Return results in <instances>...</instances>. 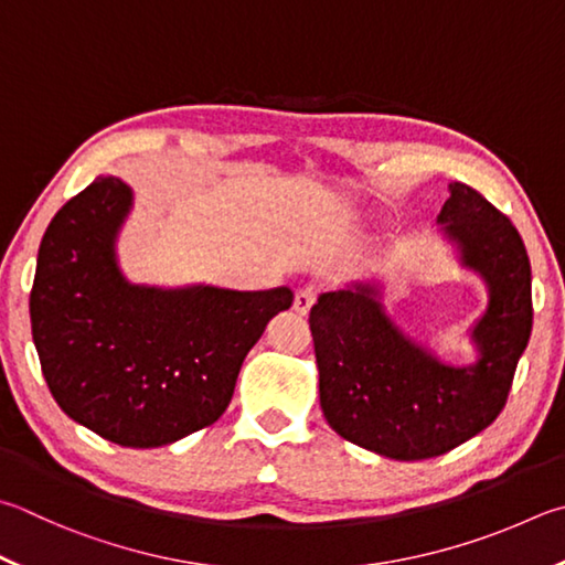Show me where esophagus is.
Masks as SVG:
<instances>
[{
	"mask_svg": "<svg viewBox=\"0 0 565 565\" xmlns=\"http://www.w3.org/2000/svg\"><path fill=\"white\" fill-rule=\"evenodd\" d=\"M313 303H316V291L311 289V286H301V289L296 291V296H294V309L299 311L301 316H306L311 311Z\"/></svg>",
	"mask_w": 565,
	"mask_h": 565,
	"instance_id": "34e87169",
	"label": "esophagus"
}]
</instances>
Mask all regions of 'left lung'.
Wrapping results in <instances>:
<instances>
[{"label": "left lung", "mask_w": 565, "mask_h": 565, "mask_svg": "<svg viewBox=\"0 0 565 565\" xmlns=\"http://www.w3.org/2000/svg\"><path fill=\"white\" fill-rule=\"evenodd\" d=\"M437 237L477 274L487 306L449 363L385 309V279L363 276L313 303L309 323L326 423L348 443L399 461L429 459L494 423L531 335V264L519 232L465 182H449Z\"/></svg>", "instance_id": "obj_1"}]
</instances>
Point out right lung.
<instances>
[{
	"instance_id": "add662e5",
	"label": "right lung",
	"mask_w": 565,
	"mask_h": 565,
	"mask_svg": "<svg viewBox=\"0 0 565 565\" xmlns=\"http://www.w3.org/2000/svg\"><path fill=\"white\" fill-rule=\"evenodd\" d=\"M132 204L130 184L100 175L54 214L29 313L58 407L108 443L148 449L220 419L244 358L294 291L130 281L118 237Z\"/></svg>"
}]
</instances>
